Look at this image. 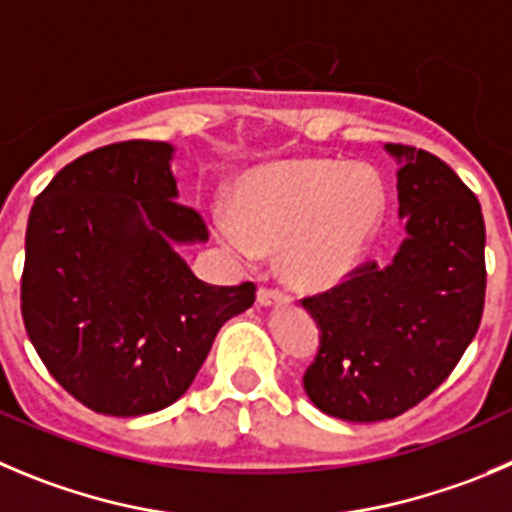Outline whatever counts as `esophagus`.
I'll list each match as a JSON object with an SVG mask.
<instances>
[{"label": "esophagus", "mask_w": 512, "mask_h": 512, "mask_svg": "<svg viewBox=\"0 0 512 512\" xmlns=\"http://www.w3.org/2000/svg\"><path fill=\"white\" fill-rule=\"evenodd\" d=\"M288 295L283 293V290L278 288H267V285H262L260 290H257V303L260 305H272V303H288Z\"/></svg>", "instance_id": "esophagus-1"}]
</instances>
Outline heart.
Here are the masks:
<instances>
[{
  "label": "heart",
  "mask_w": 512,
  "mask_h": 512,
  "mask_svg": "<svg viewBox=\"0 0 512 512\" xmlns=\"http://www.w3.org/2000/svg\"><path fill=\"white\" fill-rule=\"evenodd\" d=\"M386 217V189L371 166L293 159L252 171L232 212L214 219L219 240L242 262L280 250L300 288L341 283L374 245Z\"/></svg>",
  "instance_id": "heart-1"
}]
</instances>
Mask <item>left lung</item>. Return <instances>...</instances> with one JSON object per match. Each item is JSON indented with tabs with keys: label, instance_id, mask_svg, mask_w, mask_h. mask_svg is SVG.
Wrapping results in <instances>:
<instances>
[{
	"label": "left lung",
	"instance_id": "8db88e82",
	"mask_svg": "<svg viewBox=\"0 0 512 512\" xmlns=\"http://www.w3.org/2000/svg\"><path fill=\"white\" fill-rule=\"evenodd\" d=\"M399 161L407 240L389 265H358L343 283L303 298L321 346L303 386L346 422L394 419L457 366L485 308V222L477 197L429 151L389 143Z\"/></svg>",
	"mask_w": 512,
	"mask_h": 512
}]
</instances>
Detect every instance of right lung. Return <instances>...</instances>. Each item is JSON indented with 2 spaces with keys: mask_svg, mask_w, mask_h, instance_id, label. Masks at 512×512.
Returning a JSON list of instances; mask_svg holds the SVG:
<instances>
[{
  "mask_svg": "<svg viewBox=\"0 0 512 512\" xmlns=\"http://www.w3.org/2000/svg\"><path fill=\"white\" fill-rule=\"evenodd\" d=\"M171 156L164 141L100 146L32 204L22 321L57 384L98 414L174 404L219 328L255 303V283H204L174 250L209 229L176 202Z\"/></svg>",
  "mask_w": 512,
  "mask_h": 512,
  "instance_id": "add662e5",
  "label": "right lung"
}]
</instances>
